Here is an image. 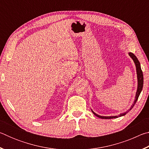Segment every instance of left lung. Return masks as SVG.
<instances>
[{"label": "left lung", "instance_id": "obj_1", "mask_svg": "<svg viewBox=\"0 0 149 149\" xmlns=\"http://www.w3.org/2000/svg\"><path fill=\"white\" fill-rule=\"evenodd\" d=\"M130 56L132 57V58L133 60V61H134L135 65H136V69H137V79H138V87H137V93H136V96H135V101L134 103H133V105L132 106V107L130 108V109L127 111V112H126L125 113H123V114H121L119 116H99L97 114H95L94 112H93V114H94L96 116L99 117L100 118H102V119H112V118H116L118 117H120V116H124L125 114H127V113L130 111L132 109L133 107H134V105L135 104L136 102H137V100H138V98L139 97V95L141 92V91L143 89V72H142V70L141 68V65H140V62L139 61L137 58L135 56V54H133L132 52H130L129 53Z\"/></svg>", "mask_w": 149, "mask_h": 149}]
</instances>
